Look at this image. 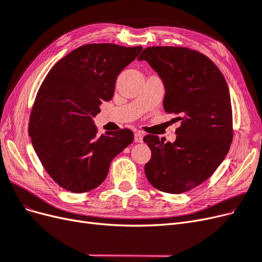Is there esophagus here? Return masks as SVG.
<instances>
[{
    "instance_id": "1",
    "label": "esophagus",
    "mask_w": 262,
    "mask_h": 262,
    "mask_svg": "<svg viewBox=\"0 0 262 262\" xmlns=\"http://www.w3.org/2000/svg\"><path fill=\"white\" fill-rule=\"evenodd\" d=\"M134 141L138 142V143H141V142H143V134L141 132H136L134 133Z\"/></svg>"
}]
</instances>
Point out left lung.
Wrapping results in <instances>:
<instances>
[{
	"mask_svg": "<svg viewBox=\"0 0 262 262\" xmlns=\"http://www.w3.org/2000/svg\"><path fill=\"white\" fill-rule=\"evenodd\" d=\"M145 60L165 87L164 110L180 121L173 143L147 134L152 152L145 164L149 184L167 193L199 186L216 170L233 140V114L228 86L219 68L195 50L182 47H148Z\"/></svg>",
	"mask_w": 262,
	"mask_h": 262,
	"instance_id": "8db88e82",
	"label": "left lung"
}]
</instances>
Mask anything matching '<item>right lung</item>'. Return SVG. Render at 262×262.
I'll list each match as a JSON object with an SVG mask.
<instances>
[{"instance_id":"right-lung-1","label":"right lung","mask_w":262,"mask_h":262,"mask_svg":"<svg viewBox=\"0 0 262 262\" xmlns=\"http://www.w3.org/2000/svg\"><path fill=\"white\" fill-rule=\"evenodd\" d=\"M143 50L141 46L90 43L55 63L39 89L28 132L50 177L68 191L98 187L114 158L130 145L129 129L97 134L94 118L114 97L117 76Z\"/></svg>"}]
</instances>
